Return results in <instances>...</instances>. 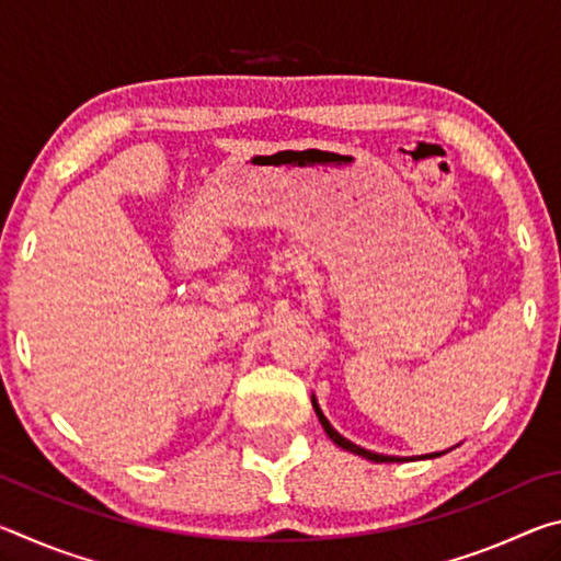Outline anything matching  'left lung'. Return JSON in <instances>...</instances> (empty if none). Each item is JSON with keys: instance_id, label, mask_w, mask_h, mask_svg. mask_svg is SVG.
<instances>
[{"instance_id": "left-lung-1", "label": "left lung", "mask_w": 561, "mask_h": 561, "mask_svg": "<svg viewBox=\"0 0 561 561\" xmlns=\"http://www.w3.org/2000/svg\"><path fill=\"white\" fill-rule=\"evenodd\" d=\"M311 405H314V411H317V415H319V423L324 425L327 435H329L331 440H334V443L339 445V448H344V450L354 453V455H360V458H366V460H374V462H393V460H401V458H393V455H378V453H371V450L360 448V445H356V443L346 440L344 435H339L334 428H331V423L327 421V415L321 413V408H319V403H317V398H311ZM438 455H445V450H443V453H431V455H423V458H438Z\"/></svg>"}]
</instances>
